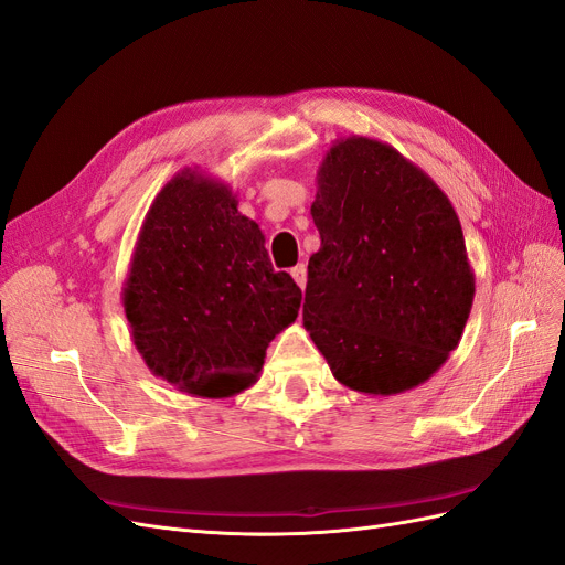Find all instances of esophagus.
<instances>
[{"mask_svg": "<svg viewBox=\"0 0 565 565\" xmlns=\"http://www.w3.org/2000/svg\"><path fill=\"white\" fill-rule=\"evenodd\" d=\"M289 273H292V278H295V282L303 289L306 287V278H309V273H306V266L303 264H297L292 270H289Z\"/></svg>", "mask_w": 565, "mask_h": 565, "instance_id": "esophagus-1", "label": "esophagus"}]
</instances>
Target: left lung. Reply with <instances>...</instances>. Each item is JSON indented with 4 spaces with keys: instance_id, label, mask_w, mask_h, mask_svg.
I'll use <instances>...</instances> for the list:
<instances>
[{
    "instance_id": "8db88e82",
    "label": "left lung",
    "mask_w": 565,
    "mask_h": 565,
    "mask_svg": "<svg viewBox=\"0 0 565 565\" xmlns=\"http://www.w3.org/2000/svg\"><path fill=\"white\" fill-rule=\"evenodd\" d=\"M311 204L303 328L334 380L367 396L424 384L457 349L473 270L448 195L401 152L367 136L337 139Z\"/></svg>"
}]
</instances>
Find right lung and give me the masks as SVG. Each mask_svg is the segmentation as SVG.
Returning <instances> with one entry per match:
<instances>
[{
    "mask_svg": "<svg viewBox=\"0 0 565 565\" xmlns=\"http://www.w3.org/2000/svg\"><path fill=\"white\" fill-rule=\"evenodd\" d=\"M231 185L185 167L143 218L122 306L156 377L202 398L249 388L266 349L299 316L301 289L276 273Z\"/></svg>",
    "mask_w": 565,
    "mask_h": 565,
    "instance_id": "right-lung-1",
    "label": "right lung"
}]
</instances>
